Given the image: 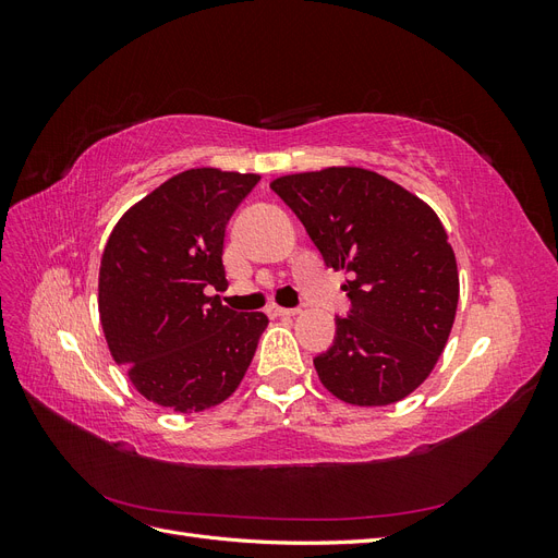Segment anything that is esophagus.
I'll return each mask as SVG.
<instances>
[{"mask_svg":"<svg viewBox=\"0 0 558 558\" xmlns=\"http://www.w3.org/2000/svg\"><path fill=\"white\" fill-rule=\"evenodd\" d=\"M269 314H275V316H295L298 310H295V307H279V305H272V307H269Z\"/></svg>","mask_w":558,"mask_h":558,"instance_id":"obj_1","label":"esophagus"}]
</instances>
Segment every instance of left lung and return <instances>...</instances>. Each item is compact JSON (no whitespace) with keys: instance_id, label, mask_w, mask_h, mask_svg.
Here are the masks:
<instances>
[{"instance_id":"1","label":"left lung","mask_w":558,"mask_h":558,"mask_svg":"<svg viewBox=\"0 0 558 558\" xmlns=\"http://www.w3.org/2000/svg\"><path fill=\"white\" fill-rule=\"evenodd\" d=\"M305 226L326 267L349 275L351 307L314 359L320 384L361 408L410 396L430 375L459 305L453 248L437 214L402 185L361 167L269 183Z\"/></svg>"}]
</instances>
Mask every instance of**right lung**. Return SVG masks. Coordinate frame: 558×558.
<instances>
[{
	"instance_id": "right-lung-1",
	"label": "right lung",
	"mask_w": 558,
	"mask_h": 558,
	"mask_svg": "<svg viewBox=\"0 0 558 558\" xmlns=\"http://www.w3.org/2000/svg\"><path fill=\"white\" fill-rule=\"evenodd\" d=\"M258 174L199 167L165 181L116 223L99 265V318L113 361L137 391L174 412L223 402L244 379L267 326L223 291L230 216Z\"/></svg>"
}]
</instances>
